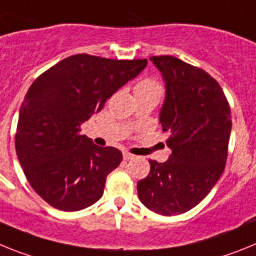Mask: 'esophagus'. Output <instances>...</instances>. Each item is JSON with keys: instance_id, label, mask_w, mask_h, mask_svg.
Segmentation results:
<instances>
[{"instance_id": "esophagus-1", "label": "esophagus", "mask_w": 256, "mask_h": 256, "mask_svg": "<svg viewBox=\"0 0 256 256\" xmlns=\"http://www.w3.org/2000/svg\"><path fill=\"white\" fill-rule=\"evenodd\" d=\"M132 158H134V156L131 154V153L124 152V160H126V161H128V160H132Z\"/></svg>"}]
</instances>
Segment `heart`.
<instances>
[{
  "instance_id": "obj_1",
  "label": "heart",
  "mask_w": 256,
  "mask_h": 256,
  "mask_svg": "<svg viewBox=\"0 0 256 256\" xmlns=\"http://www.w3.org/2000/svg\"><path fill=\"white\" fill-rule=\"evenodd\" d=\"M161 85L158 82L152 78H146L140 81L135 88V94H150V95H161Z\"/></svg>"
}]
</instances>
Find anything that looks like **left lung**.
Masks as SVG:
<instances>
[{"label": "left lung", "instance_id": "1", "mask_svg": "<svg viewBox=\"0 0 256 256\" xmlns=\"http://www.w3.org/2000/svg\"><path fill=\"white\" fill-rule=\"evenodd\" d=\"M150 60L165 82L158 120L171 154L165 162L150 160L138 196L146 208L171 216L198 205L220 179L232 120L223 90L208 73L170 55Z\"/></svg>", "mask_w": 256, "mask_h": 256}]
</instances>
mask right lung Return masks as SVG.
<instances>
[{
  "label": "right lung",
  "instance_id": "right-lung-1",
  "mask_svg": "<svg viewBox=\"0 0 256 256\" xmlns=\"http://www.w3.org/2000/svg\"><path fill=\"white\" fill-rule=\"evenodd\" d=\"M148 64L78 54L34 80L19 110L15 150L37 194L63 211L94 205L121 150L98 146L80 126Z\"/></svg>",
  "mask_w": 256,
  "mask_h": 256
}]
</instances>
